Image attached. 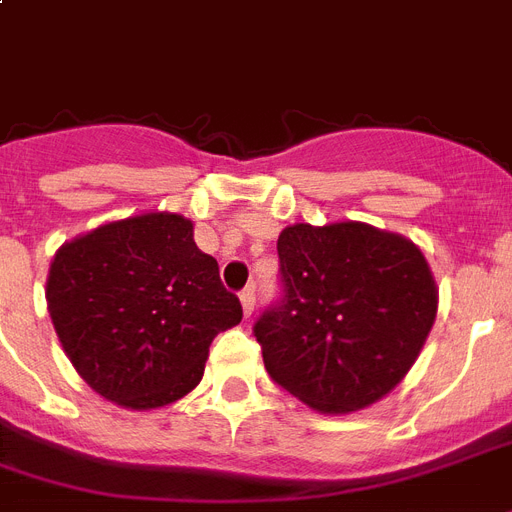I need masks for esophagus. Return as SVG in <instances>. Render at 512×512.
<instances>
[{"mask_svg": "<svg viewBox=\"0 0 512 512\" xmlns=\"http://www.w3.org/2000/svg\"><path fill=\"white\" fill-rule=\"evenodd\" d=\"M239 300H241V311H244V316H252V311H255V289L249 287V289H244V292H241L239 295Z\"/></svg>", "mask_w": 512, "mask_h": 512, "instance_id": "esophagus-1", "label": "esophagus"}]
</instances>
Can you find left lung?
Wrapping results in <instances>:
<instances>
[{"mask_svg":"<svg viewBox=\"0 0 512 512\" xmlns=\"http://www.w3.org/2000/svg\"><path fill=\"white\" fill-rule=\"evenodd\" d=\"M284 300L255 324L265 369L321 414L388 396L420 356L438 311L422 249L358 220L287 225Z\"/></svg>","mask_w":512,"mask_h":512,"instance_id":"obj_1","label":"left lung"}]
</instances>
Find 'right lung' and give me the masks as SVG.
Returning a JSON list of instances; mask_svg holds the SVG:
<instances>
[{"label": "right lung", "mask_w": 512, "mask_h": 512, "mask_svg": "<svg viewBox=\"0 0 512 512\" xmlns=\"http://www.w3.org/2000/svg\"><path fill=\"white\" fill-rule=\"evenodd\" d=\"M47 311L87 385L148 412L201 382L209 345L241 321L215 257L175 212H143L66 241L47 273Z\"/></svg>", "instance_id": "right-lung-1"}]
</instances>
